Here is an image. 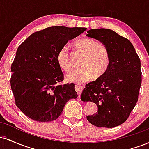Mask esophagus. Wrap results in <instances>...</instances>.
Returning a JSON list of instances; mask_svg holds the SVG:
<instances>
[{"label":"esophagus","instance_id":"esophagus-1","mask_svg":"<svg viewBox=\"0 0 149 149\" xmlns=\"http://www.w3.org/2000/svg\"><path fill=\"white\" fill-rule=\"evenodd\" d=\"M75 88H76V91L78 92V97H80V94H81V92H82V91H83V87L82 86V85H80L76 84V87H75Z\"/></svg>","mask_w":149,"mask_h":149}]
</instances>
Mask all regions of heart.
I'll return each mask as SVG.
<instances>
[{
    "mask_svg": "<svg viewBox=\"0 0 149 149\" xmlns=\"http://www.w3.org/2000/svg\"><path fill=\"white\" fill-rule=\"evenodd\" d=\"M76 50L82 54L80 65L81 67L69 71L66 79L74 83H84L92 79L94 74L96 78L104 76L110 65V57L107 49L89 38H82L73 44ZM57 61L61 69L69 71L71 68L69 50L64 46L58 51Z\"/></svg>",
    "mask_w": 149,
    "mask_h": 149,
    "instance_id": "b5f03b06",
    "label": "heart"
}]
</instances>
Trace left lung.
<instances>
[{"mask_svg":"<svg viewBox=\"0 0 149 149\" xmlns=\"http://www.w3.org/2000/svg\"><path fill=\"white\" fill-rule=\"evenodd\" d=\"M87 36L105 46L110 65L104 76L85 85L80 99L98 107L97 113L87 116L90 123L98 127H115L125 122L138 101L141 61L131 42L113 31L90 29Z\"/></svg>","mask_w":149,"mask_h":149,"instance_id":"obj_1","label":"left lung"}]
</instances>
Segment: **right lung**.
I'll use <instances>...</instances> for the list:
<instances>
[{
  "mask_svg": "<svg viewBox=\"0 0 149 149\" xmlns=\"http://www.w3.org/2000/svg\"><path fill=\"white\" fill-rule=\"evenodd\" d=\"M86 28L48 27L29 36L19 46L10 79L15 104L36 121L50 122L62 113L65 104L78 97L75 84L59 85L64 75L58 51Z\"/></svg>",
  "mask_w": 149,
  "mask_h": 149,
  "instance_id": "add662e5",
  "label": "right lung"
}]
</instances>
